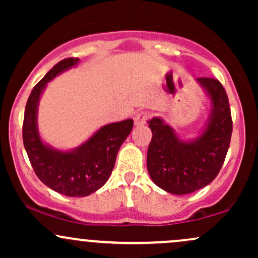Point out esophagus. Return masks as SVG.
<instances>
[{
  "instance_id": "34e87169",
  "label": "esophagus",
  "mask_w": 258,
  "mask_h": 258,
  "mask_svg": "<svg viewBox=\"0 0 258 258\" xmlns=\"http://www.w3.org/2000/svg\"><path fill=\"white\" fill-rule=\"evenodd\" d=\"M148 114L147 112H138L135 116V125L136 126H142L147 122Z\"/></svg>"
}]
</instances>
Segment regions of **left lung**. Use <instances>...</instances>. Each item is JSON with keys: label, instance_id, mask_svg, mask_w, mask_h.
<instances>
[{"label": "left lung", "instance_id": "8db88e82", "mask_svg": "<svg viewBox=\"0 0 258 258\" xmlns=\"http://www.w3.org/2000/svg\"><path fill=\"white\" fill-rule=\"evenodd\" d=\"M209 99V116L194 138H180L162 117L148 120L153 137L147 167L159 188L174 195L190 194L216 178L230 143L233 123L223 86L214 78L195 80Z\"/></svg>", "mask_w": 258, "mask_h": 258}]
</instances>
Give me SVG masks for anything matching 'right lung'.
Wrapping results in <instances>:
<instances>
[{
  "mask_svg": "<svg viewBox=\"0 0 258 258\" xmlns=\"http://www.w3.org/2000/svg\"><path fill=\"white\" fill-rule=\"evenodd\" d=\"M80 59L59 61L32 88L25 106L23 142L35 173L43 184L67 197L84 198L105 184L114 168L121 144L132 131L127 119L102 126L87 141L73 149H58L43 141L38 131V104L47 84L75 68Z\"/></svg>",
  "mask_w": 258,
  "mask_h": 258,
  "instance_id": "right-lung-1",
  "label": "right lung"
}]
</instances>
